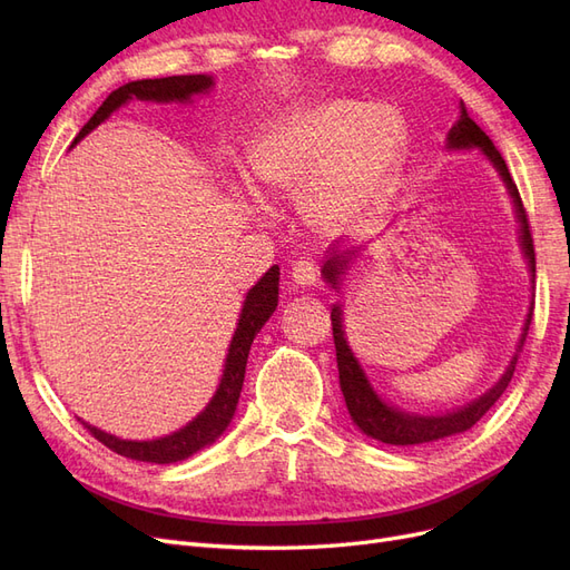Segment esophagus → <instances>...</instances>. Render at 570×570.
Listing matches in <instances>:
<instances>
[{
    "label": "esophagus",
    "instance_id": "obj_1",
    "mask_svg": "<svg viewBox=\"0 0 570 570\" xmlns=\"http://www.w3.org/2000/svg\"><path fill=\"white\" fill-rule=\"evenodd\" d=\"M289 273H292V281L302 287H308L318 281V268L314 262H295Z\"/></svg>",
    "mask_w": 570,
    "mask_h": 570
}]
</instances>
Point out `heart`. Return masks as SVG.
<instances>
[{
    "label": "heart",
    "instance_id": "1",
    "mask_svg": "<svg viewBox=\"0 0 570 570\" xmlns=\"http://www.w3.org/2000/svg\"><path fill=\"white\" fill-rule=\"evenodd\" d=\"M409 154L402 114L387 105L325 97L289 109L254 147L256 178L273 193L304 195L318 226L373 220L392 199Z\"/></svg>",
    "mask_w": 570,
    "mask_h": 570
}]
</instances>
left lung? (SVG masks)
I'll use <instances>...</instances> for the list:
<instances>
[{
    "label": "left lung",
    "instance_id": "8db88e82",
    "mask_svg": "<svg viewBox=\"0 0 570 570\" xmlns=\"http://www.w3.org/2000/svg\"><path fill=\"white\" fill-rule=\"evenodd\" d=\"M446 147H450V149H473V147H478L492 161V166L499 170V176H502V180L509 189V195L513 199L515 216H519V223H521V249H523V256L528 258V268H530L532 278H534V245H532L530 223H528L525 206H523L521 195H519V187H515V183L509 174V168H507V161L502 159V154H499V149L492 145L490 137L480 130V126L469 116V111H465L463 101L459 107L456 124L452 126L450 135H446ZM354 254H356V249H347V252H340V254L333 252L331 256H327V262L323 264V278L331 283L335 289L340 287L342 273L347 271V264L352 262ZM530 318H532V306H530L525 325H523L519 350H515L509 368L504 371L502 377H499V383L490 392L482 394L480 400L471 402L469 406L450 411V413H442V416H419V413H406L402 409H394V406L385 404L381 396L375 394L364 368L358 366L354 352L350 350L347 337H344L342 308H340V304H333L331 321H333V340H335V354H337L340 387H342L344 404H347L352 421L358 425L361 433H366L368 438L381 440L385 444H396V446L438 442V440L459 435V433H463V430L473 428L494 406V402L504 394V390L509 387L513 371H515V361H519V352H523V342H525V335H528Z\"/></svg>",
    "mask_w": 570,
    "mask_h": 570
}]
</instances>
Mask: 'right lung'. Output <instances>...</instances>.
<instances>
[{"label":"right lung","instance_id":"right-lung-1","mask_svg":"<svg viewBox=\"0 0 570 570\" xmlns=\"http://www.w3.org/2000/svg\"><path fill=\"white\" fill-rule=\"evenodd\" d=\"M212 85H214L212 76H204V73L168 76V78H154V80L149 78V80H135V82L120 85L118 90H114L105 101H101V107L95 111V116L88 120V124L82 126V130L78 132L73 142L82 140V137L90 130H95L99 124H105V120L118 107H124L130 99L189 101L193 99V95L206 92ZM278 281H281V268L271 266L264 278L247 292L243 314H239V318H237L235 335L230 340L226 368H223L218 390L199 416L189 421L185 428L176 430L174 435H166L159 440L135 442V440L114 438V435L105 433V430L88 425L80 419L78 421L90 430V435H95L101 444L109 446L111 452L126 456V459H135V461H147V463H176V461L193 456L195 452L202 450V446L216 442L235 416L239 392H243V383H245V368H247V356H249L252 342H254L256 333L264 327V323L273 316L275 306H278Z\"/></svg>","mask_w":570,"mask_h":570}]
</instances>
